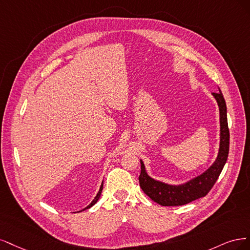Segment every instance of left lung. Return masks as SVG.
Wrapping results in <instances>:
<instances>
[{
	"label": "left lung",
	"instance_id": "1",
	"mask_svg": "<svg viewBox=\"0 0 250 250\" xmlns=\"http://www.w3.org/2000/svg\"><path fill=\"white\" fill-rule=\"evenodd\" d=\"M212 94L218 103L220 112V147L218 157L206 172L184 185L170 186V185L149 178L141 161V172L139 175L140 187L151 200H154L155 203L161 206H183L206 196L213 188L216 181L218 180L222 169L227 163L229 149V130L228 125L227 104H225L220 89L219 92H213Z\"/></svg>",
	"mask_w": 250,
	"mask_h": 250
}]
</instances>
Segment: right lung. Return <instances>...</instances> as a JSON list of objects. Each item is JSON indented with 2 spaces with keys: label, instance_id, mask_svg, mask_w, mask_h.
Instances as JSON below:
<instances>
[{
  "label": "right lung",
  "instance_id": "right-lung-1",
  "mask_svg": "<svg viewBox=\"0 0 250 250\" xmlns=\"http://www.w3.org/2000/svg\"><path fill=\"white\" fill-rule=\"evenodd\" d=\"M102 190H103V184H102V186H101V188H100V191H99V193L98 194H96V196L94 197V199L91 201V204L89 205V206H87L84 210H86V208H91L93 205H95L96 204V201L99 200V198H100V196H101V194H102Z\"/></svg>",
  "mask_w": 250,
  "mask_h": 250
}]
</instances>
